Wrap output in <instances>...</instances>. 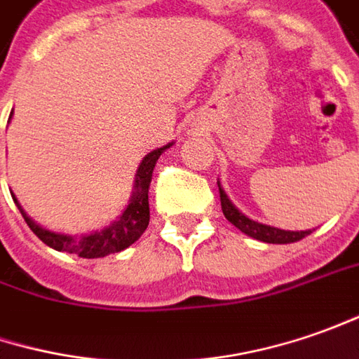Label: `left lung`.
Segmentation results:
<instances>
[{
    "instance_id": "1",
    "label": "left lung",
    "mask_w": 359,
    "mask_h": 359,
    "mask_svg": "<svg viewBox=\"0 0 359 359\" xmlns=\"http://www.w3.org/2000/svg\"><path fill=\"white\" fill-rule=\"evenodd\" d=\"M218 191H220V204H222V212L229 222H232L238 230H242L244 234L252 236L256 241L268 242V244H290V242H298L306 238L308 234H312V230H282L268 226V224H260L252 218H248L246 215H242L241 210L230 203V198L226 196V192L222 191L220 180H218Z\"/></svg>"
}]
</instances>
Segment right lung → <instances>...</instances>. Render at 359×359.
I'll return each mask as SVG.
<instances>
[{
  "label": "right lung",
  "mask_w": 359,
  "mask_h": 359,
  "mask_svg": "<svg viewBox=\"0 0 359 359\" xmlns=\"http://www.w3.org/2000/svg\"><path fill=\"white\" fill-rule=\"evenodd\" d=\"M168 147H172V142H168V144L161 147V149L151 151L149 155L142 158V163L139 165V170H137V177H135V192L130 196L127 208L123 210V215L103 230H95L91 234H83L81 238L69 236V234L51 232V230L39 226L37 222H33L32 218L25 215V210L18 203L15 194H11V196H13L18 208L21 210L23 218H25L27 226L37 234V238L45 242L47 246L59 250V252L77 254L81 258H101V256H107V254L121 252V250L129 248L133 242L139 241L142 232L149 226V218H151V210H149V187H151V179H153V168H155L158 156L163 155Z\"/></svg>",
  "instance_id": "add662e5"
}]
</instances>
